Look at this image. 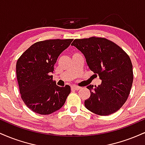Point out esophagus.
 <instances>
[{
	"mask_svg": "<svg viewBox=\"0 0 145 145\" xmlns=\"http://www.w3.org/2000/svg\"><path fill=\"white\" fill-rule=\"evenodd\" d=\"M71 89H72V90H77V91H78V90L81 89V87H80V86H76V85L71 86Z\"/></svg>",
	"mask_w": 145,
	"mask_h": 145,
	"instance_id": "34e87169",
	"label": "esophagus"
}]
</instances>
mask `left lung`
I'll return each mask as SVG.
<instances>
[{"instance_id": "obj_1", "label": "left lung", "mask_w": 145, "mask_h": 145, "mask_svg": "<svg viewBox=\"0 0 145 145\" xmlns=\"http://www.w3.org/2000/svg\"><path fill=\"white\" fill-rule=\"evenodd\" d=\"M74 46L84 54L89 69L101 80L98 86H86L91 96L84 101L89 110L106 116L119 110L129 96L133 82V68L129 56L107 39H74Z\"/></svg>"}]
</instances>
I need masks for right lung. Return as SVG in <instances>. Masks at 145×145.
<instances>
[{
  "label": "right lung",
  "instance_id": "right-lung-1",
  "mask_svg": "<svg viewBox=\"0 0 145 145\" xmlns=\"http://www.w3.org/2000/svg\"><path fill=\"white\" fill-rule=\"evenodd\" d=\"M73 39H49L33 44L16 63L21 97L33 112L50 114L61 108L71 88L57 86L52 74L58 57Z\"/></svg>",
  "mask_w": 145,
  "mask_h": 145
}]
</instances>
